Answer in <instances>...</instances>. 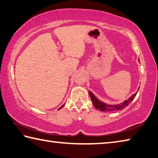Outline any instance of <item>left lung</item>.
Wrapping results in <instances>:
<instances>
[{
  "label": "left lung",
  "instance_id": "obj_1",
  "mask_svg": "<svg viewBox=\"0 0 158 158\" xmlns=\"http://www.w3.org/2000/svg\"><path fill=\"white\" fill-rule=\"evenodd\" d=\"M136 94H137V93L133 94V95H132L128 99L126 100V101H124V102L120 104L109 105V104H106L105 103H103L102 102L99 101V100L97 99L90 91H89V95L90 97L92 102H93L94 108L97 109V110L104 111V112H114V111L122 110V109H124L127 106H128L129 104H131V102L133 101L135 97Z\"/></svg>",
  "mask_w": 158,
  "mask_h": 158
}]
</instances>
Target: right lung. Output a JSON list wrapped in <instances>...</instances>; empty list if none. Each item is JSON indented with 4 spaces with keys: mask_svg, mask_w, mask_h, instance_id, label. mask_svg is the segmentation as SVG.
Wrapping results in <instances>:
<instances>
[{
    "mask_svg": "<svg viewBox=\"0 0 158 158\" xmlns=\"http://www.w3.org/2000/svg\"><path fill=\"white\" fill-rule=\"evenodd\" d=\"M64 106V105H63V106H61V108H59V109H61V108H62V107H63V106Z\"/></svg>",
    "mask_w": 158,
    "mask_h": 158,
    "instance_id": "right-lung-1",
    "label": "right lung"
}]
</instances>
